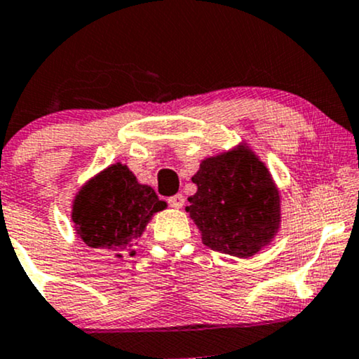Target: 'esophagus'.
<instances>
[{
	"label": "esophagus",
	"instance_id": "1",
	"mask_svg": "<svg viewBox=\"0 0 359 359\" xmlns=\"http://www.w3.org/2000/svg\"><path fill=\"white\" fill-rule=\"evenodd\" d=\"M184 196L182 194H175V196L168 197V204H170V208H175V209H180L184 205Z\"/></svg>",
	"mask_w": 359,
	"mask_h": 359
}]
</instances>
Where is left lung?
Returning <instances> with one entry per match:
<instances>
[{"mask_svg":"<svg viewBox=\"0 0 359 359\" xmlns=\"http://www.w3.org/2000/svg\"><path fill=\"white\" fill-rule=\"evenodd\" d=\"M197 192L185 211L214 251L248 258L273 240L280 194L269 168L248 147L209 156L192 177Z\"/></svg>","mask_w":359,"mask_h":359,"instance_id":"1","label":"left lung"}]
</instances>
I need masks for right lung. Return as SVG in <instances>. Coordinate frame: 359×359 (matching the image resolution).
Masks as SVG:
<instances>
[{
    "label": "right lung",
    "instance_id": "add662e5",
    "mask_svg": "<svg viewBox=\"0 0 359 359\" xmlns=\"http://www.w3.org/2000/svg\"><path fill=\"white\" fill-rule=\"evenodd\" d=\"M167 204L150 185L137 180L123 163H114L89 180L74 199L72 221L77 236L90 248L111 250L116 257L130 251L148 221Z\"/></svg>",
    "mask_w": 359,
    "mask_h": 359
}]
</instances>
